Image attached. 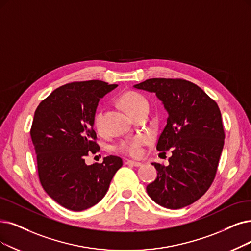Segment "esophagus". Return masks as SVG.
Returning a JSON list of instances; mask_svg holds the SVG:
<instances>
[{
	"label": "esophagus",
	"mask_w": 251,
	"mask_h": 251,
	"mask_svg": "<svg viewBox=\"0 0 251 251\" xmlns=\"http://www.w3.org/2000/svg\"><path fill=\"white\" fill-rule=\"evenodd\" d=\"M126 165H129V166H132V167H140V166H142V163L135 162V160L128 159V160H126Z\"/></svg>",
	"instance_id": "34e87169"
}]
</instances>
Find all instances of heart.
<instances>
[{
  "mask_svg": "<svg viewBox=\"0 0 251 251\" xmlns=\"http://www.w3.org/2000/svg\"><path fill=\"white\" fill-rule=\"evenodd\" d=\"M120 103H122V106L126 110V112L128 115H131L140 106L143 105L144 103H147V101L146 99L140 94L128 92L126 93L122 97V99H120ZM102 117L103 116L101 111L97 112L95 115L94 126L98 132L102 131ZM148 139L145 136H138L132 139H127L126 141H123L118 144L117 150L132 156H139L142 153V146L145 145Z\"/></svg>",
  "mask_w": 251,
  "mask_h": 251,
  "instance_id": "1",
  "label": "heart"
}]
</instances>
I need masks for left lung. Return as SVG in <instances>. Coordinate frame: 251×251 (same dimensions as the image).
<instances>
[{
  "label": "left lung",
  "instance_id": "left-lung-1",
  "mask_svg": "<svg viewBox=\"0 0 251 251\" xmlns=\"http://www.w3.org/2000/svg\"><path fill=\"white\" fill-rule=\"evenodd\" d=\"M155 94L168 113L156 149H170L169 165L152 163L157 177L147 185L148 196L168 209L196 202L213 182L225 132L217 104L198 85L183 79L152 78L134 85Z\"/></svg>",
  "mask_w": 251,
  "mask_h": 251
}]
</instances>
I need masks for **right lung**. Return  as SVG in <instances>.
<instances>
[{
    "label": "right lung",
    "mask_w": 251,
    "mask_h": 251,
    "mask_svg": "<svg viewBox=\"0 0 251 251\" xmlns=\"http://www.w3.org/2000/svg\"><path fill=\"white\" fill-rule=\"evenodd\" d=\"M100 80L73 82L56 88L35 111L31 137L38 173L46 194L61 206L82 211L98 204L123 159L109 155L101 164H85L100 150L94 119L105 95L116 88Z\"/></svg>",
    "instance_id": "add662e5"
}]
</instances>
